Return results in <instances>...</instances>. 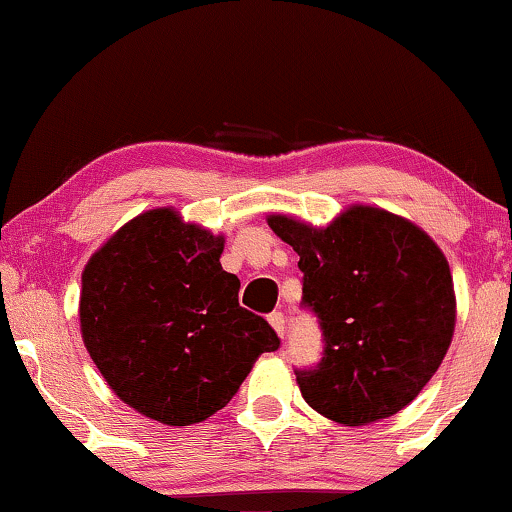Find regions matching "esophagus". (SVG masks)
Wrapping results in <instances>:
<instances>
[{"instance_id":"esophagus-1","label":"esophagus","mask_w":512,"mask_h":512,"mask_svg":"<svg viewBox=\"0 0 512 512\" xmlns=\"http://www.w3.org/2000/svg\"><path fill=\"white\" fill-rule=\"evenodd\" d=\"M268 322L272 324V329L280 334V338H284V331H287V317H284V313H270Z\"/></svg>"}]
</instances>
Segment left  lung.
<instances>
[{
	"label": "left lung",
	"mask_w": 512,
	"mask_h": 512,
	"mask_svg": "<svg viewBox=\"0 0 512 512\" xmlns=\"http://www.w3.org/2000/svg\"><path fill=\"white\" fill-rule=\"evenodd\" d=\"M268 225L301 256V305L322 329V360L294 369L305 402L345 426L407 407L454 336V282L437 244L374 207L320 230L280 214Z\"/></svg>",
	"instance_id": "obj_1"
}]
</instances>
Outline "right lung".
<instances>
[{"instance_id": "right-lung-1", "label": "right lung", "mask_w": 512, "mask_h": 512, "mask_svg": "<svg viewBox=\"0 0 512 512\" xmlns=\"http://www.w3.org/2000/svg\"><path fill=\"white\" fill-rule=\"evenodd\" d=\"M223 237L174 209L136 216L91 256L79 322L91 360L119 400L167 426L223 409L275 329L240 305L221 265Z\"/></svg>"}]
</instances>
